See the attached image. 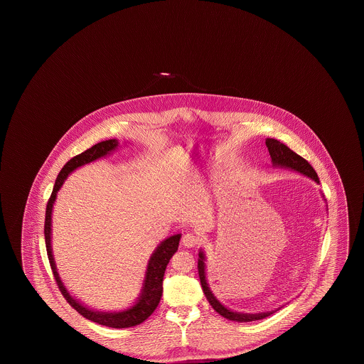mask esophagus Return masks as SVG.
<instances>
[{"instance_id":"esophagus-1","label":"esophagus","mask_w":364,"mask_h":364,"mask_svg":"<svg viewBox=\"0 0 364 364\" xmlns=\"http://www.w3.org/2000/svg\"><path fill=\"white\" fill-rule=\"evenodd\" d=\"M181 242H183V244H184L187 248H191V247H195V245H198V244L202 242V240H200V237H199L196 233L187 232V233L183 236Z\"/></svg>"}]
</instances>
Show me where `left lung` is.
<instances>
[{"instance_id":"8db88e82","label":"left lung","mask_w":364,"mask_h":364,"mask_svg":"<svg viewBox=\"0 0 364 364\" xmlns=\"http://www.w3.org/2000/svg\"><path fill=\"white\" fill-rule=\"evenodd\" d=\"M266 146L269 150V154L272 158L273 166H281V168H287V169H292L299 173L304 174L307 177L312 178L315 183L319 184V178L318 174L314 171L311 165L303 158V156L296 154L292 151L288 146H285L284 143H281L277 139H266ZM206 257L205 252L200 250L199 252V259H198V272H199V278H200V284H202V289L203 294L206 296L208 303L211 304V307L218 312L220 315H223L229 321H236V322H251V321H259L269 315H272L273 311L257 312V314H244V312H236L226 309L224 304H221L217 297L210 291L208 279H206Z\"/></svg>"}]
</instances>
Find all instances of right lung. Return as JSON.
<instances>
[{"label":"right lung","instance_id":"obj_1","mask_svg":"<svg viewBox=\"0 0 364 364\" xmlns=\"http://www.w3.org/2000/svg\"><path fill=\"white\" fill-rule=\"evenodd\" d=\"M119 146V140L117 139H109L104 140L101 143L94 144L92 147L87 149L85 153L79 154V156L70 158V161L64 165V168L61 169V172L57 176L54 187H53L52 195L49 198V202L46 205V215H45V242H46V251H48V258L50 262V267H52L53 274L55 278V282L61 291V294H64L65 300L70 303V306L79 312L80 315H83L87 319L104 325L107 328H114V329H124V328H131V326H136L140 325L141 322H144L156 309L161 296H162V281H164V274L166 270V266L169 263L171 258L173 257L174 252L178 248V242L181 235H173L168 239H165L156 248V251L151 254L149 263H147V269H146V274H144V281H143V287H141V292L136 300V303L124 310L119 312H106L95 311L92 309H88L85 304H82L77 299H75L73 296H70V292L67 291V288L64 287L61 278L58 276L57 267H55V262L53 258L52 252V211L54 200L57 198V192L63 187L65 178L68 177V174L72 173L75 169L90 164L92 161H97L102 156L110 154L112 151H114Z\"/></svg>","mask_w":364,"mask_h":364}]
</instances>
